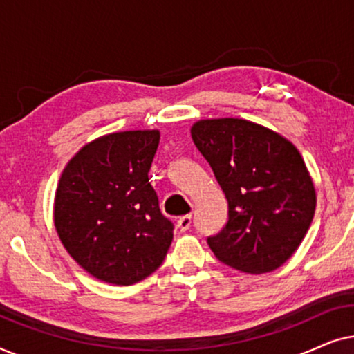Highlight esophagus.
I'll return each mask as SVG.
<instances>
[{
    "label": "esophagus",
    "mask_w": 354,
    "mask_h": 354,
    "mask_svg": "<svg viewBox=\"0 0 354 354\" xmlns=\"http://www.w3.org/2000/svg\"><path fill=\"white\" fill-rule=\"evenodd\" d=\"M190 225H192V216L190 214L182 216L180 219L177 221V227H178V230H180V232L188 230V229H190Z\"/></svg>",
    "instance_id": "obj_1"
}]
</instances>
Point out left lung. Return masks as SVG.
Wrapping results in <instances>:
<instances>
[{
	"label": "left lung",
	"instance_id": "1",
	"mask_svg": "<svg viewBox=\"0 0 354 354\" xmlns=\"http://www.w3.org/2000/svg\"><path fill=\"white\" fill-rule=\"evenodd\" d=\"M192 138L229 201V221L207 239L216 258L246 274L280 268L301 243L316 188L297 147L246 119H201Z\"/></svg>",
	"mask_w": 354,
	"mask_h": 354
}]
</instances>
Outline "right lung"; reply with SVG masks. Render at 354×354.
Returning a JSON list of instances; mask_svg holds the SVG:
<instances>
[{
    "mask_svg": "<svg viewBox=\"0 0 354 354\" xmlns=\"http://www.w3.org/2000/svg\"><path fill=\"white\" fill-rule=\"evenodd\" d=\"M159 130L95 138L66 164L55 195V227L72 259L95 279L133 285L153 274L172 243L148 172Z\"/></svg>",
    "mask_w": 354,
    "mask_h": 354,
    "instance_id": "right-lung-1",
    "label": "right lung"
}]
</instances>
